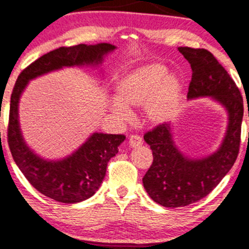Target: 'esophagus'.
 Instances as JSON below:
<instances>
[{"label":"esophagus","mask_w":249,"mask_h":249,"mask_svg":"<svg viewBox=\"0 0 249 249\" xmlns=\"http://www.w3.org/2000/svg\"><path fill=\"white\" fill-rule=\"evenodd\" d=\"M129 144L131 147H136L142 145V144H143V141H142V138L139 137V136H130Z\"/></svg>","instance_id":"34e87169"}]
</instances>
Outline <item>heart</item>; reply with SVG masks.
I'll list each match as a JSON object with an SVG mask.
<instances>
[{
	"label": "heart",
	"mask_w": 249,
	"mask_h": 249,
	"mask_svg": "<svg viewBox=\"0 0 249 249\" xmlns=\"http://www.w3.org/2000/svg\"><path fill=\"white\" fill-rule=\"evenodd\" d=\"M183 94L182 81L162 64H149L136 68L117 81L111 110L127 117V108L143 105L147 122L160 125L168 122L178 107Z\"/></svg>",
	"instance_id": "heart-1"
}]
</instances>
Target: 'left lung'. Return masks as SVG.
<instances>
[{
	"label": "left lung",
	"instance_id": "obj_1",
	"mask_svg": "<svg viewBox=\"0 0 249 249\" xmlns=\"http://www.w3.org/2000/svg\"><path fill=\"white\" fill-rule=\"evenodd\" d=\"M178 51L193 70L187 98L209 97L218 103L227 112L228 125L218 149L202 158L183 154L175 143L173 125L169 123L144 135L154 162L143 177V185L156 203L168 208L184 207L206 197L228 174L239 154L244 117L241 93L215 56L203 48L178 47Z\"/></svg>",
	"mask_w": 249,
	"mask_h": 249
}]
</instances>
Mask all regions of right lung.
I'll return each instance as SVG.
<instances>
[{
    "instance_id": "1",
    "label": "right lung",
    "mask_w": 249,
    "mask_h": 249,
    "mask_svg": "<svg viewBox=\"0 0 249 249\" xmlns=\"http://www.w3.org/2000/svg\"><path fill=\"white\" fill-rule=\"evenodd\" d=\"M111 43L60 47L35 60L21 72L10 98L8 144L16 165L41 194L61 203H78L93 196L102 185L108 160L117 155L124 135L94 132L72 154L61 160H46L28 146L18 120V103L33 79L64 67H97L114 52Z\"/></svg>"
}]
</instances>
